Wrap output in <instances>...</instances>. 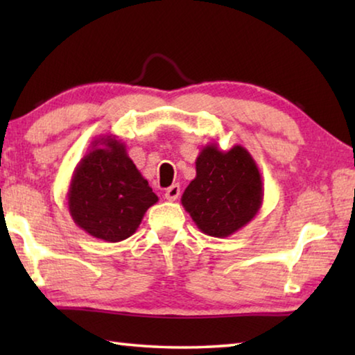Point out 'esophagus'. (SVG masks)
Returning <instances> with one entry per match:
<instances>
[{
	"label": "esophagus",
	"instance_id": "1",
	"mask_svg": "<svg viewBox=\"0 0 355 355\" xmlns=\"http://www.w3.org/2000/svg\"><path fill=\"white\" fill-rule=\"evenodd\" d=\"M178 196H180V186H178V184H172L171 188H167L166 192H164V197H166V199L169 200V202L177 200Z\"/></svg>",
	"mask_w": 355,
	"mask_h": 355
}]
</instances>
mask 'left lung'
<instances>
[{
    "mask_svg": "<svg viewBox=\"0 0 355 355\" xmlns=\"http://www.w3.org/2000/svg\"><path fill=\"white\" fill-rule=\"evenodd\" d=\"M261 173L243 146L220 150L207 144L196 159V178L182 196V205L199 230L227 238L255 218L263 203Z\"/></svg>",
    "mask_w": 355,
    "mask_h": 355,
    "instance_id": "left-lung-1",
    "label": "left lung"
}]
</instances>
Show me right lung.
<instances>
[{
	"instance_id": "add662e5",
	"label": "right lung",
	"mask_w": 355,
	"mask_h": 355,
	"mask_svg": "<svg viewBox=\"0 0 355 355\" xmlns=\"http://www.w3.org/2000/svg\"><path fill=\"white\" fill-rule=\"evenodd\" d=\"M158 202L148 182L112 135L98 136L76 164L67 191L69 213L89 235L119 243L137 230L150 207Z\"/></svg>"
}]
</instances>
